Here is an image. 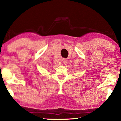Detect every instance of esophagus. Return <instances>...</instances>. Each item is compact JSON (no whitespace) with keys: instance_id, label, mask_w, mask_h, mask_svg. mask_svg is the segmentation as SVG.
Returning <instances> with one entry per match:
<instances>
[{"instance_id":"34e87169","label":"esophagus","mask_w":121,"mask_h":121,"mask_svg":"<svg viewBox=\"0 0 121 121\" xmlns=\"http://www.w3.org/2000/svg\"><path fill=\"white\" fill-rule=\"evenodd\" d=\"M62 62H63L64 64H66L67 63H68V60H67L66 59H64L63 60H62Z\"/></svg>"}]
</instances>
